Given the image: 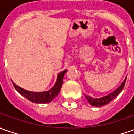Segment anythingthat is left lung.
<instances>
[{
	"instance_id": "8db88e82",
	"label": "left lung",
	"mask_w": 134,
	"mask_h": 134,
	"mask_svg": "<svg viewBox=\"0 0 134 134\" xmlns=\"http://www.w3.org/2000/svg\"><path fill=\"white\" fill-rule=\"evenodd\" d=\"M126 77L125 78V80H123V82L121 83V85H120L117 89L115 90L113 92L110 93L109 94H108V95H107V96H103V97H101V98H98V99L93 98V97H91V96H87V95H85V97H86V99L88 101V102H89L90 104L93 107H102L104 106V105H106L108 103L110 102L112 100L114 99L116 96H118V95L122 91V90L123 89V87L125 86V83H126Z\"/></svg>"
}]
</instances>
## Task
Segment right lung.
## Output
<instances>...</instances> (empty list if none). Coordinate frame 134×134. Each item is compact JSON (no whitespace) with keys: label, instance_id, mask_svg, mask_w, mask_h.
Returning a JSON list of instances; mask_svg holds the SVG:
<instances>
[{"label":"right lung","instance_id":"1","mask_svg":"<svg viewBox=\"0 0 134 134\" xmlns=\"http://www.w3.org/2000/svg\"><path fill=\"white\" fill-rule=\"evenodd\" d=\"M67 70H65L59 74L57 75V81H56L54 86L52 87L51 89H49L48 91H41V92L30 91L25 90L21 87L18 86L13 81H12V83L14 86L15 89L16 90L21 96L25 97L26 99H27L29 101H30L32 102L36 103V104L49 103L51 102L59 93L61 88H62V82H63L64 74L67 72Z\"/></svg>","mask_w":134,"mask_h":134}]
</instances>
